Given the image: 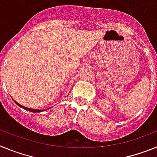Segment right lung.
Wrapping results in <instances>:
<instances>
[{"mask_svg": "<svg viewBox=\"0 0 157 157\" xmlns=\"http://www.w3.org/2000/svg\"><path fill=\"white\" fill-rule=\"evenodd\" d=\"M14 102H15V103H16L18 106H19L20 108H22V109H25V110H27V111H30V112H43V111H45V110H39V109H30V108H27V107H24V106H23V105H19V104L18 103V102H16V101H14Z\"/></svg>", "mask_w": 157, "mask_h": 157, "instance_id": "1", "label": "right lung"}]
</instances>
